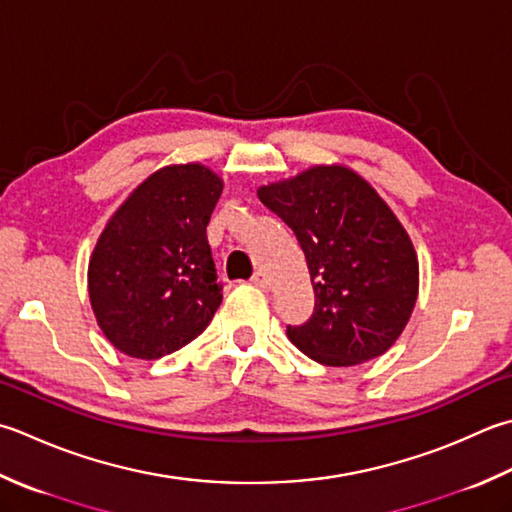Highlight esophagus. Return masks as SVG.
<instances>
[{
    "label": "esophagus",
    "instance_id": "1",
    "mask_svg": "<svg viewBox=\"0 0 512 512\" xmlns=\"http://www.w3.org/2000/svg\"><path fill=\"white\" fill-rule=\"evenodd\" d=\"M253 284L259 286L262 290H270V277L266 273H262V270H259V273L253 275Z\"/></svg>",
    "mask_w": 512,
    "mask_h": 512
}]
</instances>
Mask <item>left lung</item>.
<instances>
[{"label": "left lung", "mask_w": 512, "mask_h": 512, "mask_svg": "<svg viewBox=\"0 0 512 512\" xmlns=\"http://www.w3.org/2000/svg\"><path fill=\"white\" fill-rule=\"evenodd\" d=\"M257 195L293 228L315 290V313L288 326L290 342L324 366L384 355L419 293L415 246L393 208L344 164L310 166Z\"/></svg>", "instance_id": "left-lung-1"}]
</instances>
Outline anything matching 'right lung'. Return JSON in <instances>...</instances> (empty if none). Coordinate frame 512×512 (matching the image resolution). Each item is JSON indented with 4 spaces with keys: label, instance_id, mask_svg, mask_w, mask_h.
I'll list each match as a JSON object with an SVG mask.
<instances>
[{
    "label": "right lung",
    "instance_id": "add662e5",
    "mask_svg": "<svg viewBox=\"0 0 512 512\" xmlns=\"http://www.w3.org/2000/svg\"><path fill=\"white\" fill-rule=\"evenodd\" d=\"M222 190L204 164L164 166L106 222L88 262V297L119 353L159 359L210 324L222 286L206 226Z\"/></svg>",
    "mask_w": 512,
    "mask_h": 512
}]
</instances>
